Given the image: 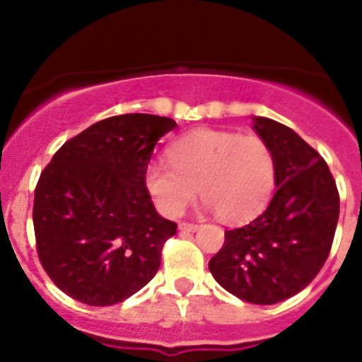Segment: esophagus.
<instances>
[{"mask_svg": "<svg viewBox=\"0 0 362 362\" xmlns=\"http://www.w3.org/2000/svg\"><path fill=\"white\" fill-rule=\"evenodd\" d=\"M178 229H180V233H195L199 229L197 223H187V221H182V223H178Z\"/></svg>", "mask_w": 362, "mask_h": 362, "instance_id": "1", "label": "esophagus"}]
</instances>
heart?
I'll use <instances>...</instances> for the list:
<instances>
[{
	"instance_id": "b5f03b06",
	"label": "heart",
	"mask_w": 362,
	"mask_h": 362,
	"mask_svg": "<svg viewBox=\"0 0 362 362\" xmlns=\"http://www.w3.org/2000/svg\"><path fill=\"white\" fill-rule=\"evenodd\" d=\"M170 165L152 161L144 187L163 216H180L195 193L227 223L261 214L274 192V158L263 139L233 131L197 129L169 148Z\"/></svg>"
}]
</instances>
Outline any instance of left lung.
Returning <instances> with one entry per match:
<instances>
[{"label": "left lung", "mask_w": 362, "mask_h": 362, "mask_svg": "<svg viewBox=\"0 0 362 362\" xmlns=\"http://www.w3.org/2000/svg\"><path fill=\"white\" fill-rule=\"evenodd\" d=\"M253 129L274 158V197L259 218L226 231L209 269L235 297L276 304L303 291L325 264L340 197L325 159L291 127L253 116Z\"/></svg>", "instance_id": "8db88e82"}]
</instances>
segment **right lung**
Returning a JSON list of instances; mask_svg holds the SVG:
<instances>
[{"label": "right lung", "mask_w": 362, "mask_h": 362, "mask_svg": "<svg viewBox=\"0 0 362 362\" xmlns=\"http://www.w3.org/2000/svg\"><path fill=\"white\" fill-rule=\"evenodd\" d=\"M173 118L120 115L69 139L35 187L37 253L52 281L90 306L118 304L146 286L176 223L144 187L153 148Z\"/></svg>", "instance_id": "right-lung-1"}]
</instances>
